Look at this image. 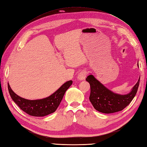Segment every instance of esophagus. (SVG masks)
<instances>
[{"mask_svg": "<svg viewBox=\"0 0 147 147\" xmlns=\"http://www.w3.org/2000/svg\"><path fill=\"white\" fill-rule=\"evenodd\" d=\"M86 71H82L80 72V73L78 74V80H80V81H82V80H84L85 79V78L86 76Z\"/></svg>", "mask_w": 147, "mask_h": 147, "instance_id": "1", "label": "esophagus"}]
</instances>
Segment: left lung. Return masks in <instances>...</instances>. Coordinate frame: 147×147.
Segmentation results:
<instances>
[{"instance_id":"left-lung-1","label":"left lung","mask_w":147,"mask_h":147,"mask_svg":"<svg viewBox=\"0 0 147 147\" xmlns=\"http://www.w3.org/2000/svg\"><path fill=\"white\" fill-rule=\"evenodd\" d=\"M140 79V77L129 93L119 95L106 88L92 74H90L86 78L90 85V101L96 111L102 113L110 114L121 111L127 107L135 97L138 91Z\"/></svg>"}]
</instances>
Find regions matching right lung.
Segmentation results:
<instances>
[{"label":"right lung","mask_w":147,"mask_h":147,"mask_svg":"<svg viewBox=\"0 0 147 147\" xmlns=\"http://www.w3.org/2000/svg\"><path fill=\"white\" fill-rule=\"evenodd\" d=\"M73 81H68L63 84L57 91L48 97L39 100H28L21 97L12 91L8 84V90L11 97L22 111L35 117H43L54 112L59 107L66 90Z\"/></svg>","instance_id":"obj_1"}]
</instances>
